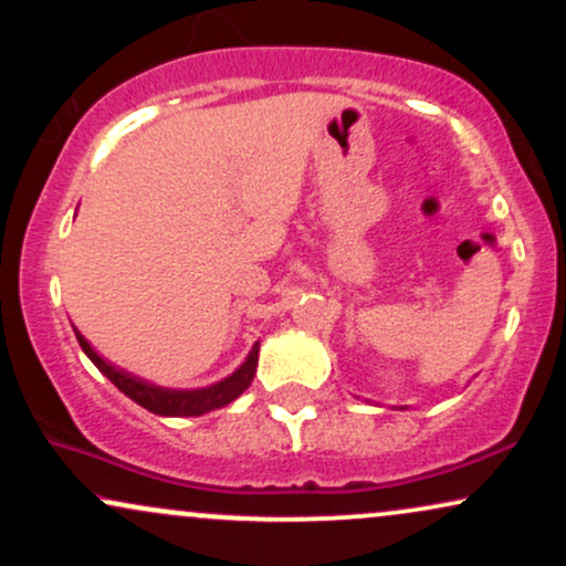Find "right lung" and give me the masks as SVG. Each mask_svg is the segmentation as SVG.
I'll return each instance as SVG.
<instances>
[{"label":"right lung","instance_id":"obj_1","mask_svg":"<svg viewBox=\"0 0 566 566\" xmlns=\"http://www.w3.org/2000/svg\"><path fill=\"white\" fill-rule=\"evenodd\" d=\"M74 333H76V340H80L82 350L90 356V361H93V365L101 369V373L106 375V378L112 380L122 394L129 396L135 405L146 407L148 412L165 415V418H197V415L212 412V409L231 405L237 396H242L247 388H250L252 378H255L258 350H261V343H255L250 350V356L244 359V365L239 367L233 375H229L226 380L212 382V386H207V388H193V391H175V388L154 386V382H146L140 378H135V375L125 373V369L114 367L112 361L103 359V356L97 354V350L90 346L87 340H84V335L80 333V329L74 327Z\"/></svg>","mask_w":566,"mask_h":566}]
</instances>
